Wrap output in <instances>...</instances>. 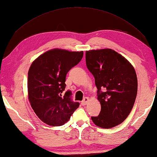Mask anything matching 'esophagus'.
Here are the masks:
<instances>
[{
  "mask_svg": "<svg viewBox=\"0 0 157 157\" xmlns=\"http://www.w3.org/2000/svg\"><path fill=\"white\" fill-rule=\"evenodd\" d=\"M88 101H89V99H88V98H84L83 99V100L82 101L81 104H82V105H83V106H85V105L87 104Z\"/></svg>",
  "mask_w": 157,
  "mask_h": 157,
  "instance_id": "esophagus-1",
  "label": "esophagus"
}]
</instances>
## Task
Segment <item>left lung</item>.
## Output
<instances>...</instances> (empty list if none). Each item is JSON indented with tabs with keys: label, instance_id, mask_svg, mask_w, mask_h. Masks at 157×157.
<instances>
[{
	"label": "left lung",
	"instance_id": "left-lung-1",
	"mask_svg": "<svg viewBox=\"0 0 157 157\" xmlns=\"http://www.w3.org/2000/svg\"><path fill=\"white\" fill-rule=\"evenodd\" d=\"M86 63L95 78L101 104L99 115L91 117L93 123L106 129L118 126L135 104L138 86L135 69L124 57L110 49L86 51Z\"/></svg>",
	"mask_w": 157,
	"mask_h": 157
}]
</instances>
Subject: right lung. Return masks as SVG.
Masks as SVG:
<instances>
[{
  "label": "right lung",
  "mask_w": 157,
  "mask_h": 157,
  "mask_svg": "<svg viewBox=\"0 0 157 157\" xmlns=\"http://www.w3.org/2000/svg\"><path fill=\"white\" fill-rule=\"evenodd\" d=\"M83 53L55 49L42 54L31 64L28 96L31 108L44 123L62 126L79 107V102L72 100L71 91H64L65 81L67 73L81 61Z\"/></svg>",
  "instance_id": "1"
}]
</instances>
